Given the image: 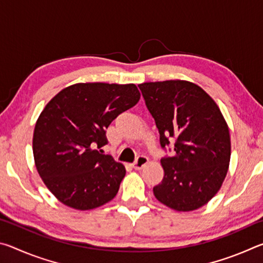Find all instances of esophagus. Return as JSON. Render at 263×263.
I'll use <instances>...</instances> for the list:
<instances>
[{
    "instance_id": "34e87169",
    "label": "esophagus",
    "mask_w": 263,
    "mask_h": 263,
    "mask_svg": "<svg viewBox=\"0 0 263 263\" xmlns=\"http://www.w3.org/2000/svg\"><path fill=\"white\" fill-rule=\"evenodd\" d=\"M147 162H148V158L147 157H145V155H139V157H138L137 160L135 161V163H133V168H135V169H141Z\"/></svg>"
}]
</instances>
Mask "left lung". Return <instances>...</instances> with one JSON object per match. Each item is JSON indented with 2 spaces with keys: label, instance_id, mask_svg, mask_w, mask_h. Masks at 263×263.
Instances as JSON below:
<instances>
[{
  "label": "left lung",
  "instance_id": "1",
  "mask_svg": "<svg viewBox=\"0 0 263 263\" xmlns=\"http://www.w3.org/2000/svg\"><path fill=\"white\" fill-rule=\"evenodd\" d=\"M155 121L163 157V179L153 188L159 202L176 211H193L210 201L228 174L229 126L219 108L197 84L182 80L139 84ZM171 151V148H169Z\"/></svg>",
  "mask_w": 263,
  "mask_h": 263
}]
</instances>
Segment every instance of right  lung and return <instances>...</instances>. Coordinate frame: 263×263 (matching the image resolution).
<instances>
[{"label":"right lung","instance_id":"right-lung-1","mask_svg":"<svg viewBox=\"0 0 263 263\" xmlns=\"http://www.w3.org/2000/svg\"><path fill=\"white\" fill-rule=\"evenodd\" d=\"M140 99L136 84L77 83L42 111L33 132V157L48 190L69 208L90 210L118 193L125 167L101 147L105 130Z\"/></svg>","mask_w":263,"mask_h":263}]
</instances>
